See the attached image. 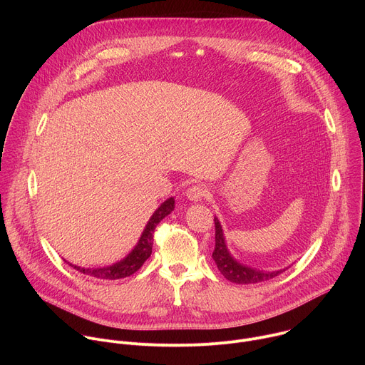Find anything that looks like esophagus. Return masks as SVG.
I'll use <instances>...</instances> for the list:
<instances>
[{"label":"esophagus","instance_id":"obj_1","mask_svg":"<svg viewBox=\"0 0 365 365\" xmlns=\"http://www.w3.org/2000/svg\"><path fill=\"white\" fill-rule=\"evenodd\" d=\"M207 190L205 186L202 185H195V186H190L187 190H186V197L192 202H199L202 200L205 196H206Z\"/></svg>","mask_w":365,"mask_h":365}]
</instances>
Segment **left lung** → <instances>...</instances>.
I'll return each instance as SVG.
<instances>
[{
  "label": "left lung",
  "mask_w": 365,
  "mask_h": 365,
  "mask_svg": "<svg viewBox=\"0 0 365 365\" xmlns=\"http://www.w3.org/2000/svg\"><path fill=\"white\" fill-rule=\"evenodd\" d=\"M214 221H215V250L212 252V258H214L218 270L227 280L237 283V284H252V283H259V282H267V280L279 276L280 273H283L286 269H289V267H286L283 270L264 272V270H258V269H254V267H250L247 264L237 262L227 247L225 235H224L222 225H221L220 220L215 217Z\"/></svg>",
  "instance_id": "left-lung-1"
}]
</instances>
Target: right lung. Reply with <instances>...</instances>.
<instances>
[{"label":"right lung","mask_w":365,"mask_h":365,"mask_svg":"<svg viewBox=\"0 0 365 365\" xmlns=\"http://www.w3.org/2000/svg\"><path fill=\"white\" fill-rule=\"evenodd\" d=\"M173 210H175V197H169L150 217L147 225L144 227V230L141 232V237H140L137 245L131 250V252H128L123 259H120V262H117L111 266L89 269V267L75 266V264L66 262V259L65 262L71 267L78 270L79 273L89 276V277L101 279V280H118V279L128 277V276L134 274L144 264L145 259L150 257L151 248H153V232L155 230V225H158L163 218H166Z\"/></svg>","instance_id":"1"}]
</instances>
